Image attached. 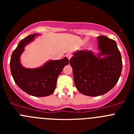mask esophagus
<instances>
[{
  "label": "esophagus",
  "mask_w": 134,
  "mask_h": 134,
  "mask_svg": "<svg viewBox=\"0 0 134 134\" xmlns=\"http://www.w3.org/2000/svg\"><path fill=\"white\" fill-rule=\"evenodd\" d=\"M72 54H71V53H68V54H66V57L68 58V60H70V59L71 58H72Z\"/></svg>",
  "instance_id": "obj_1"
}]
</instances>
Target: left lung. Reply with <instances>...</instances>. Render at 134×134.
<instances>
[{
  "mask_svg": "<svg viewBox=\"0 0 134 134\" xmlns=\"http://www.w3.org/2000/svg\"><path fill=\"white\" fill-rule=\"evenodd\" d=\"M100 53L80 50L70 60L75 86L82 94L95 97L109 91L117 84L122 70L120 52L114 40L97 37ZM102 55H105L101 58Z\"/></svg>",
  "mask_w": 134,
  "mask_h": 134,
  "instance_id": "obj_1",
  "label": "left lung"
}]
</instances>
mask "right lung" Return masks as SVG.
<instances>
[{
	"label": "right lung",
	"mask_w": 134,
	"mask_h": 134,
	"mask_svg": "<svg viewBox=\"0 0 134 134\" xmlns=\"http://www.w3.org/2000/svg\"><path fill=\"white\" fill-rule=\"evenodd\" d=\"M37 34L29 35L21 40L11 55L10 67L15 83L27 94L34 97H46L54 92L57 79L69 60L65 57L58 60H50L42 67L25 68L20 63V55L25 46L34 40Z\"/></svg>",
	"instance_id": "1"
}]
</instances>
